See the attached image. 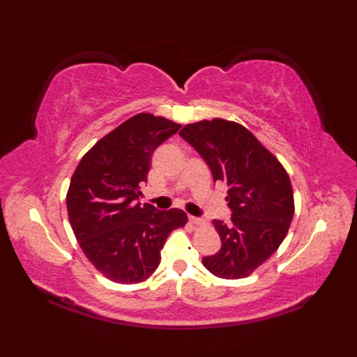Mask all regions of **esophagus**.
<instances>
[{
    "instance_id": "esophagus-1",
    "label": "esophagus",
    "mask_w": 357,
    "mask_h": 357,
    "mask_svg": "<svg viewBox=\"0 0 357 357\" xmlns=\"http://www.w3.org/2000/svg\"><path fill=\"white\" fill-rule=\"evenodd\" d=\"M189 222H190L192 225H195V226L204 225V220L199 219V218H195V215H189Z\"/></svg>"
}]
</instances>
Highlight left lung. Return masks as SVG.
Masks as SVG:
<instances>
[{"instance_id":"8db88e82","label":"left lung","mask_w":357,"mask_h":357,"mask_svg":"<svg viewBox=\"0 0 357 357\" xmlns=\"http://www.w3.org/2000/svg\"><path fill=\"white\" fill-rule=\"evenodd\" d=\"M228 186L231 223L214 220L222 247L202 257L208 271L226 280L252 275L286 238L295 213L294 189L284 167L241 123L214 117L188 123L178 132Z\"/></svg>"}]
</instances>
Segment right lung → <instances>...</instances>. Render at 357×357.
I'll list each match as a JSON object with an SVG mask.
<instances>
[{"instance_id":"right-lung-1","label":"right lung","mask_w":357,"mask_h":357,"mask_svg":"<svg viewBox=\"0 0 357 357\" xmlns=\"http://www.w3.org/2000/svg\"><path fill=\"white\" fill-rule=\"evenodd\" d=\"M180 123L138 113L98 139L84 156L67 192L68 219L89 262L114 283L137 284L152 275L168 235L188 223L178 208L139 205L155 149Z\"/></svg>"}]
</instances>
